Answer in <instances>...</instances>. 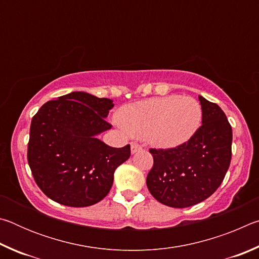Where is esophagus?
<instances>
[{
    "label": "esophagus",
    "instance_id": "esophagus-1",
    "mask_svg": "<svg viewBox=\"0 0 259 259\" xmlns=\"http://www.w3.org/2000/svg\"><path fill=\"white\" fill-rule=\"evenodd\" d=\"M143 147L139 145L137 143H131V154H135V153H137L139 151H142Z\"/></svg>",
    "mask_w": 259,
    "mask_h": 259
}]
</instances>
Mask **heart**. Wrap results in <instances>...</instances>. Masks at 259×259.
Here are the masks:
<instances>
[{
	"label": "heart",
	"instance_id": "heart-1",
	"mask_svg": "<svg viewBox=\"0 0 259 259\" xmlns=\"http://www.w3.org/2000/svg\"><path fill=\"white\" fill-rule=\"evenodd\" d=\"M202 109L194 98L181 96L150 98L122 107L117 120L130 135L147 138L154 146L170 148L190 140L199 129Z\"/></svg>",
	"mask_w": 259,
	"mask_h": 259
}]
</instances>
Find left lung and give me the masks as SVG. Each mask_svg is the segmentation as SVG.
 <instances>
[{"label":"left lung","mask_w":259,"mask_h":259,"mask_svg":"<svg viewBox=\"0 0 259 259\" xmlns=\"http://www.w3.org/2000/svg\"><path fill=\"white\" fill-rule=\"evenodd\" d=\"M202 125L175 148L150 153L154 164L148 172V191L162 204L187 208L208 199L221 185L232 156V128L217 104L199 96Z\"/></svg>","instance_id":"obj_1"}]
</instances>
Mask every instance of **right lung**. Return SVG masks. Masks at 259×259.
<instances>
[{"label":"right lung","mask_w":259,"mask_h":259,"mask_svg":"<svg viewBox=\"0 0 259 259\" xmlns=\"http://www.w3.org/2000/svg\"><path fill=\"white\" fill-rule=\"evenodd\" d=\"M113 100L74 91L38 109L29 130L27 160L37 186L55 202L89 207L108 194L114 171L130 157V145L111 147L98 136Z\"/></svg>","instance_id":"right-lung-1"}]
</instances>
